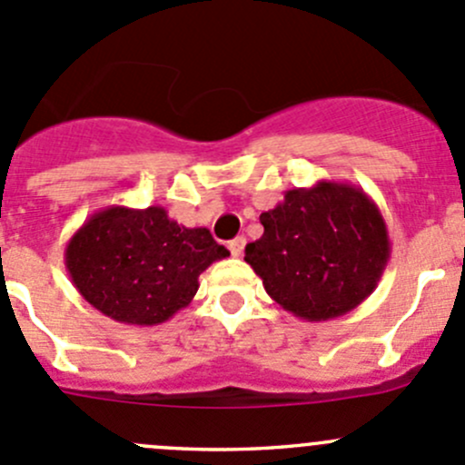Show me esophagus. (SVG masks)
Returning a JSON list of instances; mask_svg holds the SVG:
<instances>
[{
	"label": "esophagus",
	"mask_w": 465,
	"mask_h": 465,
	"mask_svg": "<svg viewBox=\"0 0 465 465\" xmlns=\"http://www.w3.org/2000/svg\"><path fill=\"white\" fill-rule=\"evenodd\" d=\"M242 250H245V238L242 236L233 238V241L229 242V252H232V256H242Z\"/></svg>",
	"instance_id": "esophagus-1"
}]
</instances>
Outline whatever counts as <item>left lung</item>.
<instances>
[{
    "mask_svg": "<svg viewBox=\"0 0 465 465\" xmlns=\"http://www.w3.org/2000/svg\"><path fill=\"white\" fill-rule=\"evenodd\" d=\"M262 236L245 261L283 311L328 322L358 308L376 290L391 242L378 204L362 189L317 182L285 191L283 203L261 213Z\"/></svg>",
    "mask_w": 465,
    "mask_h": 465,
    "instance_id": "1",
    "label": "left lung"
}]
</instances>
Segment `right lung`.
Wrapping results in <instances>:
<instances>
[{"label":"right lung","instance_id":"add662e5","mask_svg":"<svg viewBox=\"0 0 465 465\" xmlns=\"http://www.w3.org/2000/svg\"><path fill=\"white\" fill-rule=\"evenodd\" d=\"M229 252L206 227H184L163 206L96 211L64 250L72 283L96 311L130 326H157L186 308L198 276Z\"/></svg>","mask_w":465,"mask_h":465}]
</instances>
